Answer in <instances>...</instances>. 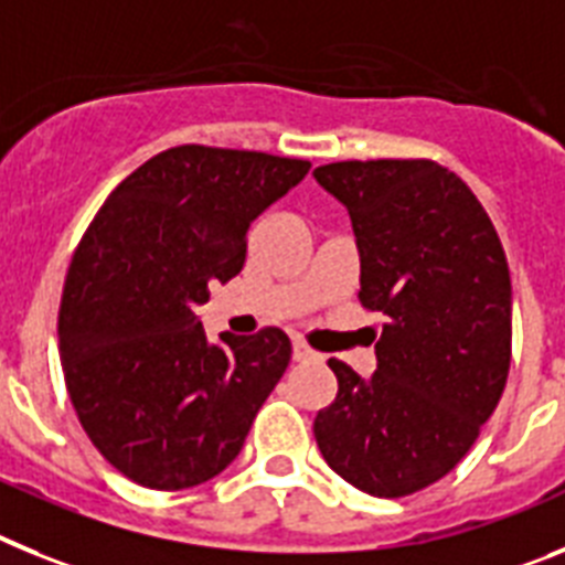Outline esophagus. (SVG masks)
I'll return each instance as SVG.
<instances>
[{
    "label": "esophagus",
    "mask_w": 565,
    "mask_h": 565,
    "mask_svg": "<svg viewBox=\"0 0 565 565\" xmlns=\"http://www.w3.org/2000/svg\"><path fill=\"white\" fill-rule=\"evenodd\" d=\"M292 361H321V355H318L316 350H310V347H307V343L303 341H292Z\"/></svg>",
    "instance_id": "34e87169"
}]
</instances>
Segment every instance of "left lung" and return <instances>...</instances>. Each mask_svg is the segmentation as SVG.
I'll return each mask as SVG.
<instances>
[{"mask_svg": "<svg viewBox=\"0 0 565 565\" xmlns=\"http://www.w3.org/2000/svg\"><path fill=\"white\" fill-rule=\"evenodd\" d=\"M312 175L352 218L358 298L386 316L372 377L330 358L338 395L316 415L318 449L361 492L404 498L452 472L503 395L507 253L472 190L435 161H335Z\"/></svg>", "mask_w": 565, "mask_h": 565, "instance_id": "left-lung-1", "label": "left lung"}]
</instances>
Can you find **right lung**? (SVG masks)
I'll return each mask as SVG.
<instances>
[{
	"label": "right lung",
	"instance_id": "obj_1",
	"mask_svg": "<svg viewBox=\"0 0 565 565\" xmlns=\"http://www.w3.org/2000/svg\"><path fill=\"white\" fill-rule=\"evenodd\" d=\"M310 161L181 145L134 170L82 235L58 355L87 438L125 478L175 492L224 472L292 347L278 327L213 343L210 287L238 276L249 224Z\"/></svg>",
	"mask_w": 565,
	"mask_h": 565
}]
</instances>
